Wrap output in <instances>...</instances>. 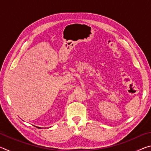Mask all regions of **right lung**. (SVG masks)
I'll use <instances>...</instances> for the list:
<instances>
[{
  "instance_id": "right-lung-1",
  "label": "right lung",
  "mask_w": 151,
  "mask_h": 151,
  "mask_svg": "<svg viewBox=\"0 0 151 151\" xmlns=\"http://www.w3.org/2000/svg\"><path fill=\"white\" fill-rule=\"evenodd\" d=\"M37 128H39V129H41V128H40V127H37Z\"/></svg>"
}]
</instances>
